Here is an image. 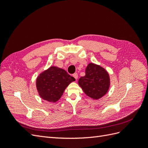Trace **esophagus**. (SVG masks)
I'll return each mask as SVG.
<instances>
[{
    "mask_svg": "<svg viewBox=\"0 0 148 148\" xmlns=\"http://www.w3.org/2000/svg\"><path fill=\"white\" fill-rule=\"evenodd\" d=\"M73 77L75 78V79L77 80V79H78V74L77 73H74L73 75Z\"/></svg>",
    "mask_w": 148,
    "mask_h": 148,
    "instance_id": "esophagus-1",
    "label": "esophagus"
}]
</instances>
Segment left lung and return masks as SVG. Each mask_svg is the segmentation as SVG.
<instances>
[{"label": "left lung", "instance_id": "left-lung-1", "mask_svg": "<svg viewBox=\"0 0 148 148\" xmlns=\"http://www.w3.org/2000/svg\"><path fill=\"white\" fill-rule=\"evenodd\" d=\"M85 73L78 80V84L84 92L95 100L104 96L110 87L108 72L100 65L89 63L85 70Z\"/></svg>", "mask_w": 148, "mask_h": 148}]
</instances>
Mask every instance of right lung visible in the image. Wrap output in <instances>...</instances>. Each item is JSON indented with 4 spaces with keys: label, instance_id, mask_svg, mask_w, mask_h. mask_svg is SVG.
<instances>
[{
    "label": "right lung",
    "instance_id": "right-lung-1",
    "mask_svg": "<svg viewBox=\"0 0 148 148\" xmlns=\"http://www.w3.org/2000/svg\"><path fill=\"white\" fill-rule=\"evenodd\" d=\"M74 81L75 79L65 70L52 66L39 75L36 88L42 99L56 102L60 99L69 84Z\"/></svg>",
    "mask_w": 148,
    "mask_h": 148
}]
</instances>
